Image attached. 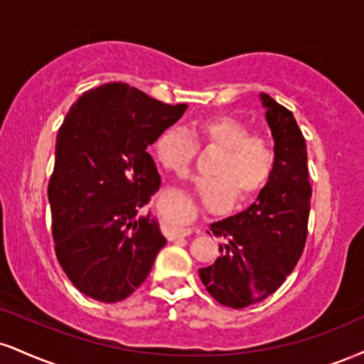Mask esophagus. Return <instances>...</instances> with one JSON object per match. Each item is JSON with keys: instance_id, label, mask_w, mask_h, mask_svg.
<instances>
[{"instance_id": "34e87169", "label": "esophagus", "mask_w": 364, "mask_h": 364, "mask_svg": "<svg viewBox=\"0 0 364 364\" xmlns=\"http://www.w3.org/2000/svg\"><path fill=\"white\" fill-rule=\"evenodd\" d=\"M191 232H193V229H190V227H186V229H178V230H174L173 234H171L169 239H173V237H186V235H190Z\"/></svg>"}]
</instances>
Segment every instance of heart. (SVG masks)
Returning a JSON list of instances; mask_svg holds the SVG:
<instances>
[{
	"mask_svg": "<svg viewBox=\"0 0 364 364\" xmlns=\"http://www.w3.org/2000/svg\"><path fill=\"white\" fill-rule=\"evenodd\" d=\"M193 134L201 146L218 149L210 166V178L193 181L196 195L212 208H225L237 198L249 203L264 190L273 174L277 156L262 135L249 134L237 118L210 115L198 118ZM196 142L183 127H168L152 144V154L166 171L185 174L196 156Z\"/></svg>",
	"mask_w": 364,
	"mask_h": 364,
	"instance_id": "1",
	"label": "heart"
}]
</instances>
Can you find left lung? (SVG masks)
Listing matches in <instances>:
<instances>
[{
    "label": "left lung",
    "instance_id": "left-lung-1",
    "mask_svg": "<svg viewBox=\"0 0 364 364\" xmlns=\"http://www.w3.org/2000/svg\"><path fill=\"white\" fill-rule=\"evenodd\" d=\"M274 140L273 174L254 203L210 225L227 239L213 264L200 268L207 291L218 304L244 309L282 287L304 252L312 186L307 144L295 117L269 95H259Z\"/></svg>",
    "mask_w": 364,
    "mask_h": 364
}]
</instances>
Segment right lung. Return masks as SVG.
I'll return each instance as SVG.
<instances>
[{
  "label": "right lung",
  "instance_id": "1",
  "mask_svg": "<svg viewBox=\"0 0 364 364\" xmlns=\"http://www.w3.org/2000/svg\"><path fill=\"white\" fill-rule=\"evenodd\" d=\"M188 105H166L125 82L86 91L65 115L49 181L52 235L64 273L105 304L146 282L166 239L142 208L159 190L147 147Z\"/></svg>",
  "mask_w": 364,
  "mask_h": 364
}]
</instances>
